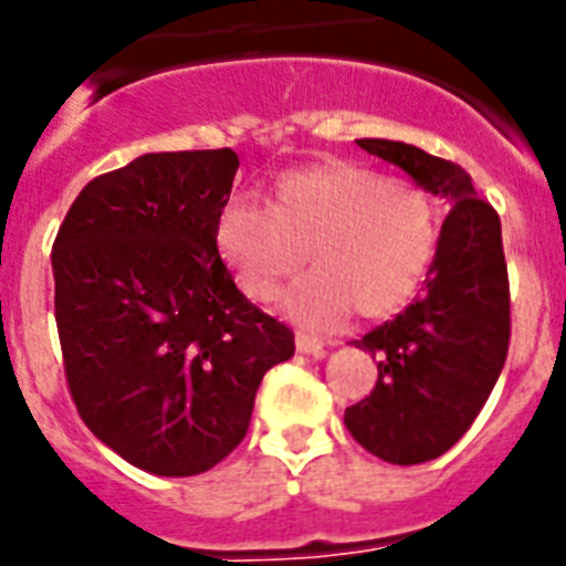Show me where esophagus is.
<instances>
[{"instance_id":"1","label":"esophagus","mask_w":566,"mask_h":566,"mask_svg":"<svg viewBox=\"0 0 566 566\" xmlns=\"http://www.w3.org/2000/svg\"><path fill=\"white\" fill-rule=\"evenodd\" d=\"M296 348L302 350V354L322 356L325 354V342L316 339V336H311V334H296Z\"/></svg>"}]
</instances>
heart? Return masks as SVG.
<instances>
[{"label": "heart", "mask_w": 566, "mask_h": 566, "mask_svg": "<svg viewBox=\"0 0 566 566\" xmlns=\"http://www.w3.org/2000/svg\"><path fill=\"white\" fill-rule=\"evenodd\" d=\"M440 244V203L417 180L327 158L279 172L270 207L227 198L216 247L241 291L270 302L282 284L313 268L284 307L307 327H334L348 311L386 319L415 298Z\"/></svg>", "instance_id": "1"}]
</instances>
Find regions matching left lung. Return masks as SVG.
Segmentation results:
<instances>
[{
  "mask_svg": "<svg viewBox=\"0 0 566 566\" xmlns=\"http://www.w3.org/2000/svg\"><path fill=\"white\" fill-rule=\"evenodd\" d=\"M356 144L452 203L422 296L356 339L377 356L379 377L365 400L345 408V426L365 452L415 467L467 434L506 363L512 316L501 218L463 166L400 140Z\"/></svg>",
  "mask_w": 566,
  "mask_h": 566,
  "instance_id": "1",
  "label": "left lung"
}]
</instances>
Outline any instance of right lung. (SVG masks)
Masks as SVG:
<instances>
[{"label":"right lung","mask_w":566,"mask_h":566,"mask_svg":"<svg viewBox=\"0 0 566 566\" xmlns=\"http://www.w3.org/2000/svg\"><path fill=\"white\" fill-rule=\"evenodd\" d=\"M235 169L232 149L140 155L85 184L51 250L71 400L108 449L164 478L221 463L261 377L296 350L218 255Z\"/></svg>","instance_id":"right-lung-1"}]
</instances>
